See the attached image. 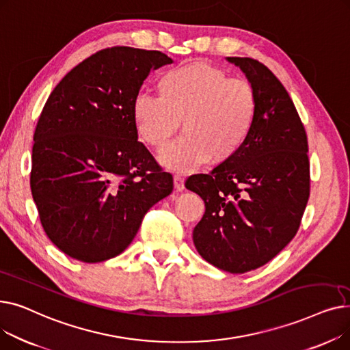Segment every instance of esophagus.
Masks as SVG:
<instances>
[{
	"instance_id": "1",
	"label": "esophagus",
	"mask_w": 350,
	"mask_h": 350,
	"mask_svg": "<svg viewBox=\"0 0 350 350\" xmlns=\"http://www.w3.org/2000/svg\"><path fill=\"white\" fill-rule=\"evenodd\" d=\"M174 187L177 191L185 190V178H183L180 174L174 176Z\"/></svg>"
}]
</instances>
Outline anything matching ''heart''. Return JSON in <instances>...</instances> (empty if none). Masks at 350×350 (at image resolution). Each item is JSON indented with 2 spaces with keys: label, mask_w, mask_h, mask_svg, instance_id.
Wrapping results in <instances>:
<instances>
[{
  "label": "heart",
  "mask_w": 350,
  "mask_h": 350,
  "mask_svg": "<svg viewBox=\"0 0 350 350\" xmlns=\"http://www.w3.org/2000/svg\"><path fill=\"white\" fill-rule=\"evenodd\" d=\"M160 94L140 90L132 115L140 137L163 147L178 131L186 132L161 152L170 169L190 172L211 159L232 156L248 139L258 110L254 86L207 64H194L165 72Z\"/></svg>",
  "instance_id": "1"
}]
</instances>
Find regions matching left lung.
I'll use <instances>...</instances> for the list:
<instances>
[{
    "mask_svg": "<svg viewBox=\"0 0 350 350\" xmlns=\"http://www.w3.org/2000/svg\"><path fill=\"white\" fill-rule=\"evenodd\" d=\"M227 59L255 89V123L240 150L210 173L190 176L186 187L206 204L193 231L198 254L244 273L271 261L301 226L310 191L308 137L286 89L264 64Z\"/></svg>",
    "mask_w": 350,
    "mask_h": 350,
    "instance_id": "left-lung-1",
    "label": "left lung"
}]
</instances>
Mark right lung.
<instances>
[{"instance_id":"obj_1","label":"right lung","mask_w":350,"mask_h":350,"mask_svg":"<svg viewBox=\"0 0 350 350\" xmlns=\"http://www.w3.org/2000/svg\"><path fill=\"white\" fill-rule=\"evenodd\" d=\"M172 58L105 48L55 86L33 133L31 191L49 240L82 262H102L133 241L144 214L173 191V176L137 140L133 98Z\"/></svg>"}]
</instances>
